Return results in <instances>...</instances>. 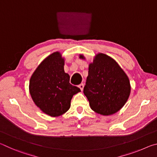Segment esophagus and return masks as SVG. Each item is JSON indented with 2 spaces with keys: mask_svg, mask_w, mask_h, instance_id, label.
Masks as SVG:
<instances>
[{
  "mask_svg": "<svg viewBox=\"0 0 157 157\" xmlns=\"http://www.w3.org/2000/svg\"><path fill=\"white\" fill-rule=\"evenodd\" d=\"M79 88L81 89V91H82V90H83V89H84V84H80L79 85Z\"/></svg>",
  "mask_w": 157,
  "mask_h": 157,
  "instance_id": "esophagus-1",
  "label": "esophagus"
}]
</instances>
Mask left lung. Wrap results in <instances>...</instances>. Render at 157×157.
Segmentation results:
<instances>
[{"instance_id": "left-lung-1", "label": "left lung", "mask_w": 157, "mask_h": 157, "mask_svg": "<svg viewBox=\"0 0 157 157\" xmlns=\"http://www.w3.org/2000/svg\"><path fill=\"white\" fill-rule=\"evenodd\" d=\"M130 89L129 79L118 63L107 55H97L89 65L83 91L92 109L104 116L115 113L126 103Z\"/></svg>"}]
</instances>
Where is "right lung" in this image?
<instances>
[{
  "instance_id": "add662e5",
  "label": "right lung",
  "mask_w": 157,
  "mask_h": 157,
  "mask_svg": "<svg viewBox=\"0 0 157 157\" xmlns=\"http://www.w3.org/2000/svg\"><path fill=\"white\" fill-rule=\"evenodd\" d=\"M64 61L56 52L46 58L32 75L30 93L37 107L50 116H59L71 107L73 95L80 91L70 83L63 70Z\"/></svg>"
}]
</instances>
